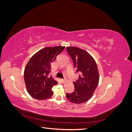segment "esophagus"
Instances as JSON below:
<instances>
[{
    "mask_svg": "<svg viewBox=\"0 0 132 132\" xmlns=\"http://www.w3.org/2000/svg\"><path fill=\"white\" fill-rule=\"evenodd\" d=\"M66 80V79H65V78H64V79H62V81H65Z\"/></svg>",
    "mask_w": 132,
    "mask_h": 132,
    "instance_id": "esophagus-1",
    "label": "esophagus"
}]
</instances>
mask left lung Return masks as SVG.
<instances>
[{
    "mask_svg": "<svg viewBox=\"0 0 132 132\" xmlns=\"http://www.w3.org/2000/svg\"><path fill=\"white\" fill-rule=\"evenodd\" d=\"M67 50L73 61L75 73H79V77L74 82V91L66 93V97L74 103H84L90 99L98 85L99 74L96 63L85 50L75 47H67Z\"/></svg>",
    "mask_w": 132,
    "mask_h": 132,
    "instance_id": "obj_1",
    "label": "left lung"
}]
</instances>
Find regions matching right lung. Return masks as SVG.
<instances>
[{
  "mask_svg": "<svg viewBox=\"0 0 132 132\" xmlns=\"http://www.w3.org/2000/svg\"><path fill=\"white\" fill-rule=\"evenodd\" d=\"M64 48V46L44 48L28 62L23 76L27 92L32 97L44 100L53 95L52 89L58 82L50 75L51 63Z\"/></svg>",
  "mask_w": 132,
  "mask_h": 132,
  "instance_id": "add662e5",
  "label": "right lung"
}]
</instances>
